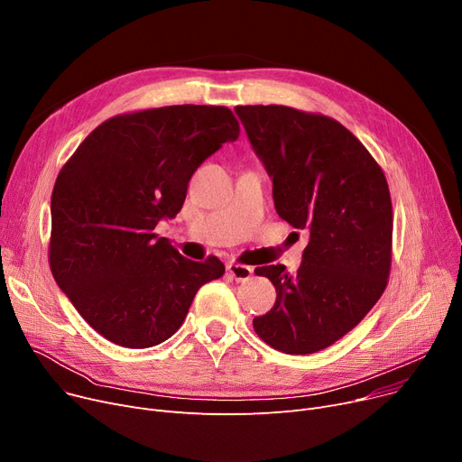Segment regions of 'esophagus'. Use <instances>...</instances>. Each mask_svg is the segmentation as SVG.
Wrapping results in <instances>:
<instances>
[{"instance_id":"obj_1","label":"esophagus","mask_w":462,"mask_h":462,"mask_svg":"<svg viewBox=\"0 0 462 462\" xmlns=\"http://www.w3.org/2000/svg\"><path fill=\"white\" fill-rule=\"evenodd\" d=\"M226 270L232 275V279H236L237 282H245L253 275V268H249V265H244V263H236V262H230L226 265Z\"/></svg>"}]
</instances>
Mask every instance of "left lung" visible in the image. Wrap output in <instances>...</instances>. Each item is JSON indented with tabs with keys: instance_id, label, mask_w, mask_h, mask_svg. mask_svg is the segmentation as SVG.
<instances>
[{
	"instance_id": "8db88e82",
	"label": "left lung",
	"mask_w": 462,
	"mask_h": 462,
	"mask_svg": "<svg viewBox=\"0 0 462 462\" xmlns=\"http://www.w3.org/2000/svg\"><path fill=\"white\" fill-rule=\"evenodd\" d=\"M273 180L281 218L309 232L296 273L282 263L254 273L277 292L253 320L263 343L312 354L356 328L383 294L392 268L390 187L373 155L338 121L279 105L236 106Z\"/></svg>"
}]
</instances>
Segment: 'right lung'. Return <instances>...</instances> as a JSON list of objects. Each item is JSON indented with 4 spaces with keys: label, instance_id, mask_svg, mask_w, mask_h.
<instances>
[{
    "label": "right lung",
    "instance_id": "1",
    "mask_svg": "<svg viewBox=\"0 0 462 462\" xmlns=\"http://www.w3.org/2000/svg\"><path fill=\"white\" fill-rule=\"evenodd\" d=\"M239 136L226 106L176 105L106 119L52 190L51 270L82 319L114 345L150 348L183 324L225 263L192 262L153 230L174 218L190 176Z\"/></svg>",
    "mask_w": 462,
    "mask_h": 462
}]
</instances>
